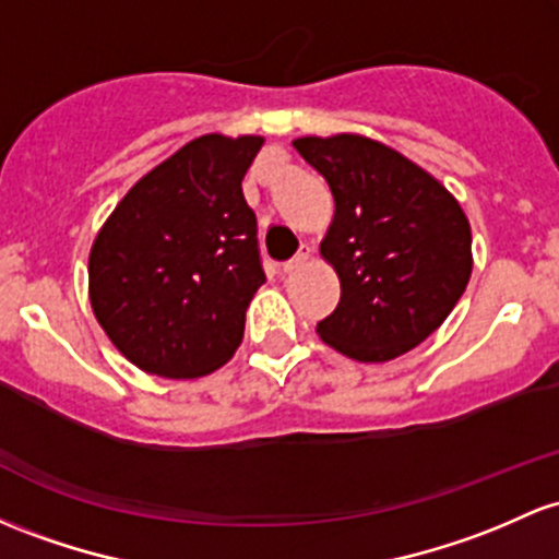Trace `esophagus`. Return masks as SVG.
<instances>
[{"instance_id": "obj_1", "label": "esophagus", "mask_w": 559, "mask_h": 559, "mask_svg": "<svg viewBox=\"0 0 559 559\" xmlns=\"http://www.w3.org/2000/svg\"><path fill=\"white\" fill-rule=\"evenodd\" d=\"M310 260V249L308 247H302L297 251V254L292 257V260H286L284 265H281V270H284V275H289V273H294V270H299L305 265V262Z\"/></svg>"}]
</instances>
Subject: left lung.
Instances as JSON below:
<instances>
[{
	"instance_id": "1",
	"label": "left lung",
	"mask_w": 559,
	"mask_h": 559,
	"mask_svg": "<svg viewBox=\"0 0 559 559\" xmlns=\"http://www.w3.org/2000/svg\"><path fill=\"white\" fill-rule=\"evenodd\" d=\"M323 175L334 219L321 254L342 297L321 340L360 364L425 342L456 308L472 273V233L453 195L406 156L360 134L294 140Z\"/></svg>"
}]
</instances>
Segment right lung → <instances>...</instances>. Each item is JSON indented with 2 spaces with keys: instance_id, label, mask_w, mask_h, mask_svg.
I'll list each match as a JSON object with an SVG mask.
<instances>
[{
  "instance_id": "right-lung-1",
  "label": "right lung",
  "mask_w": 559,
  "mask_h": 559,
  "mask_svg": "<svg viewBox=\"0 0 559 559\" xmlns=\"http://www.w3.org/2000/svg\"><path fill=\"white\" fill-rule=\"evenodd\" d=\"M262 138L204 134L119 201L90 251V302L116 349L169 379L233 358L265 284L241 180Z\"/></svg>"
}]
</instances>
